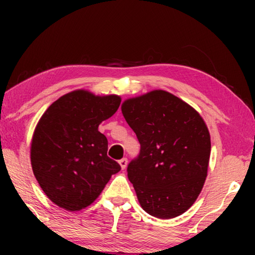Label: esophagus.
Returning a JSON list of instances; mask_svg holds the SVG:
<instances>
[{"label":"esophagus","mask_w":255,"mask_h":255,"mask_svg":"<svg viewBox=\"0 0 255 255\" xmlns=\"http://www.w3.org/2000/svg\"><path fill=\"white\" fill-rule=\"evenodd\" d=\"M118 162H120V166H121V168H122V169H125V167L128 166V159H127V158L121 159L120 161H118Z\"/></svg>","instance_id":"esophagus-1"}]
</instances>
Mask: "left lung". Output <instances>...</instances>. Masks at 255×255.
<instances>
[{"mask_svg":"<svg viewBox=\"0 0 255 255\" xmlns=\"http://www.w3.org/2000/svg\"><path fill=\"white\" fill-rule=\"evenodd\" d=\"M121 108L140 142L139 156L128 167L140 207L161 219L184 214L208 175L211 140L204 120L161 89L127 99Z\"/></svg>","mask_w":255,"mask_h":255,"instance_id":"8db88e82","label":"left lung"}]
</instances>
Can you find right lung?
Segmentation results:
<instances>
[{
	"instance_id": "right-lung-1",
	"label": "right lung",
	"mask_w": 255,
	"mask_h": 255,
	"mask_svg": "<svg viewBox=\"0 0 255 255\" xmlns=\"http://www.w3.org/2000/svg\"><path fill=\"white\" fill-rule=\"evenodd\" d=\"M118 95L73 90L54 101L38 121L30 159L45 195L67 211L95 202L121 166L107 155L108 139L99 125L116 113Z\"/></svg>"
}]
</instances>
